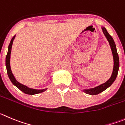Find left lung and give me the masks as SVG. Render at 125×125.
I'll return each mask as SVG.
<instances>
[{
    "label": "left lung",
    "instance_id": "obj_1",
    "mask_svg": "<svg viewBox=\"0 0 125 125\" xmlns=\"http://www.w3.org/2000/svg\"><path fill=\"white\" fill-rule=\"evenodd\" d=\"M102 30L105 36L107 38V41L109 42L110 48H111L113 57H114V68H113V72L111 77L105 83L102 84L97 86L95 87H94V88H91V89H84L83 91L86 94H90V95H97V94H99V93H102L104 91L107 89L108 87H110L112 84L115 81V80H116V78L118 74V72L119 66H120L118 55L117 51H116V47L115 42H114L112 37L107 32L105 28L102 27Z\"/></svg>",
    "mask_w": 125,
    "mask_h": 125
}]
</instances>
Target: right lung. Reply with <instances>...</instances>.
<instances>
[{
    "mask_svg": "<svg viewBox=\"0 0 125 125\" xmlns=\"http://www.w3.org/2000/svg\"><path fill=\"white\" fill-rule=\"evenodd\" d=\"M15 38V35L13 36L11 39V41H10V44L9 45V47H8V52L7 54L6 55V59H5V65H6V68H7V74L9 76V79L10 80L11 82L13 84L14 86H15L16 87H17L22 92H23L24 93L26 94H30V95H34V94H39V93H42L44 92L45 91L47 90L46 89H32V88H30L28 86H25V85H23L22 84L20 83L18 81H17V80L15 79V76L13 74L11 70V67H10V54H11V47H12V44L13 42L14 39Z\"/></svg>",
    "mask_w": 125,
    "mask_h": 125,
    "instance_id": "add662e5",
    "label": "right lung"
}]
</instances>
